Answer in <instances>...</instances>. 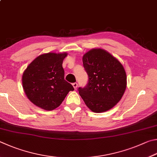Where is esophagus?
<instances>
[{
    "label": "esophagus",
    "mask_w": 157,
    "mask_h": 157,
    "mask_svg": "<svg viewBox=\"0 0 157 157\" xmlns=\"http://www.w3.org/2000/svg\"><path fill=\"white\" fill-rule=\"evenodd\" d=\"M72 86L74 87V88L75 89V90H76L77 87H78V84H77V83H72Z\"/></svg>",
    "instance_id": "34e87169"
}]
</instances>
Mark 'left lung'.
Here are the masks:
<instances>
[{
    "label": "left lung",
    "instance_id": "1",
    "mask_svg": "<svg viewBox=\"0 0 157 157\" xmlns=\"http://www.w3.org/2000/svg\"><path fill=\"white\" fill-rule=\"evenodd\" d=\"M85 70L88 75L87 86L78 93L90 110L100 113L112 109L121 99L127 87L124 67L108 51L94 48L83 56Z\"/></svg>",
    "mask_w": 157,
    "mask_h": 157
}]
</instances>
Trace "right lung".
<instances>
[{
    "label": "right lung",
    "instance_id": "obj_1",
    "mask_svg": "<svg viewBox=\"0 0 157 157\" xmlns=\"http://www.w3.org/2000/svg\"><path fill=\"white\" fill-rule=\"evenodd\" d=\"M67 55V52L40 54L25 70L22 76L24 92L35 105L53 110L74 90L64 79L62 64Z\"/></svg>",
    "mask_w": 157,
    "mask_h": 157
}]
</instances>
